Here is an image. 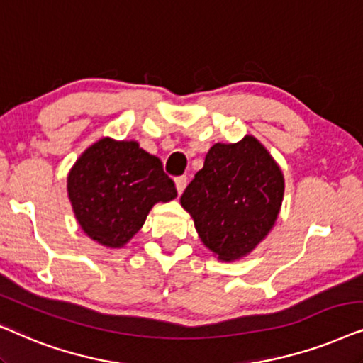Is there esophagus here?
Segmentation results:
<instances>
[{"label": "esophagus", "mask_w": 363, "mask_h": 363, "mask_svg": "<svg viewBox=\"0 0 363 363\" xmlns=\"http://www.w3.org/2000/svg\"><path fill=\"white\" fill-rule=\"evenodd\" d=\"M186 186H187V177H186V176H179V177H176V187H177L179 194H182V192H184Z\"/></svg>", "instance_id": "obj_1"}]
</instances>
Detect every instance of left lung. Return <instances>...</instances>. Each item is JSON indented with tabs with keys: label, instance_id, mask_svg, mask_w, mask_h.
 I'll return each instance as SVG.
<instances>
[{
	"label": "left lung",
	"instance_id": "1",
	"mask_svg": "<svg viewBox=\"0 0 363 363\" xmlns=\"http://www.w3.org/2000/svg\"><path fill=\"white\" fill-rule=\"evenodd\" d=\"M282 199V171L257 139L245 136L209 149L181 204L206 247L222 260H235L269 234Z\"/></svg>",
	"mask_w": 363,
	"mask_h": 363
}]
</instances>
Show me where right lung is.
Masks as SVG:
<instances>
[{"instance_id": "add662e5", "label": "right lung", "mask_w": 363, "mask_h": 363, "mask_svg": "<svg viewBox=\"0 0 363 363\" xmlns=\"http://www.w3.org/2000/svg\"><path fill=\"white\" fill-rule=\"evenodd\" d=\"M67 196L79 225L93 240L123 247L156 202L177 196L161 159L136 141L104 138L86 149L67 176Z\"/></svg>"}]
</instances>
